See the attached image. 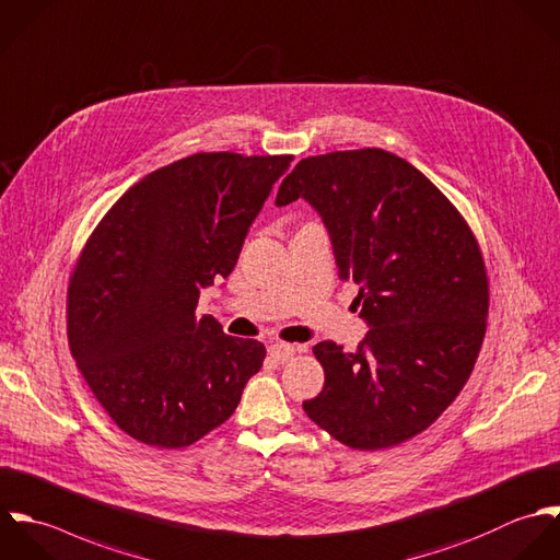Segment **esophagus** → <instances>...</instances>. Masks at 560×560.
Segmentation results:
<instances>
[{
    "mask_svg": "<svg viewBox=\"0 0 560 560\" xmlns=\"http://www.w3.org/2000/svg\"><path fill=\"white\" fill-rule=\"evenodd\" d=\"M295 352H298V348H295V346H289V343H273V346L269 348V357H271L276 363H280V365H284L287 361H291Z\"/></svg>",
    "mask_w": 560,
    "mask_h": 560,
    "instance_id": "obj_1",
    "label": "esophagus"
}]
</instances>
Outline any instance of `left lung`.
Returning a JSON list of instances; mask_svg holds the SVG:
<instances>
[{"instance_id":"left-lung-1","label":"left lung","mask_w":560,"mask_h":560,"mask_svg":"<svg viewBox=\"0 0 560 560\" xmlns=\"http://www.w3.org/2000/svg\"><path fill=\"white\" fill-rule=\"evenodd\" d=\"M298 197L322 214L370 326L357 352L313 348L326 382L304 410L352 450L399 445L441 417L476 365L489 315L478 241L419 170L377 148L300 161L276 203Z\"/></svg>"}]
</instances>
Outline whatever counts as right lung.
I'll return each mask as SVG.
<instances>
[{
  "instance_id": "1",
  "label": "right lung",
  "mask_w": 560,
  "mask_h": 560,
  "mask_svg": "<svg viewBox=\"0 0 560 560\" xmlns=\"http://www.w3.org/2000/svg\"><path fill=\"white\" fill-rule=\"evenodd\" d=\"M293 156L201 152L128 188L89 236L67 293L78 370L132 439L178 450L221 425L265 346L197 317L199 291L234 269Z\"/></svg>"
}]
</instances>
